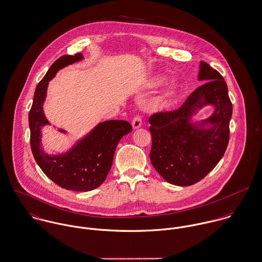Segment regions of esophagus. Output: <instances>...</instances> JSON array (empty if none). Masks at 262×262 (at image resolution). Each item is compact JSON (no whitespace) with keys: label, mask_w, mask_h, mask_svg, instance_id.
<instances>
[{"label":"esophagus","mask_w":262,"mask_h":262,"mask_svg":"<svg viewBox=\"0 0 262 262\" xmlns=\"http://www.w3.org/2000/svg\"><path fill=\"white\" fill-rule=\"evenodd\" d=\"M132 125H133V128L134 129H138L142 126V118L141 116H136L133 121H132Z\"/></svg>","instance_id":"obj_1"}]
</instances>
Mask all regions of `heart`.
Wrapping results in <instances>:
<instances>
[{
	"instance_id": "heart-1",
	"label": "heart",
	"mask_w": 262,
	"mask_h": 262,
	"mask_svg": "<svg viewBox=\"0 0 262 262\" xmlns=\"http://www.w3.org/2000/svg\"><path fill=\"white\" fill-rule=\"evenodd\" d=\"M165 80H166V77H165V76L156 75V76H154V77L151 78V80L149 81V85H150L151 87H158V86L162 85ZM178 87H179L178 81L175 80V79L171 80V81L163 88V90H162L159 94H157L156 96H154V97L150 100L149 106H150L152 109H155V110L163 109L166 105L169 103L170 99L174 96V94L176 93Z\"/></svg>"
}]
</instances>
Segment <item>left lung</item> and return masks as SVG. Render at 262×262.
Listing matches in <instances>:
<instances>
[{"mask_svg":"<svg viewBox=\"0 0 262 262\" xmlns=\"http://www.w3.org/2000/svg\"><path fill=\"white\" fill-rule=\"evenodd\" d=\"M196 88L178 109L149 118L152 135L150 159L169 183L189 186L207 176L223 158L230 137L232 103L221 74L205 61L200 63ZM205 105L214 111L208 119L192 118Z\"/></svg>","mask_w":262,"mask_h":262,"instance_id":"1","label":"left lung"}]
</instances>
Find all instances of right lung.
<instances>
[{
  "label": "right lung",
  "mask_w": 262,
  "mask_h": 262,
  "mask_svg": "<svg viewBox=\"0 0 262 262\" xmlns=\"http://www.w3.org/2000/svg\"><path fill=\"white\" fill-rule=\"evenodd\" d=\"M84 58L82 53L57 58L38 83L29 111L30 146L33 157L43 173L60 187L74 191H90L104 182L110 171L115 149L121 138L132 132L125 120H106L98 123L67 152L51 155L41 146V128L51 125L45 115L43 103L49 83L55 74ZM58 132L67 134L64 129Z\"/></svg>",
  "instance_id": "add662e5"
}]
</instances>
